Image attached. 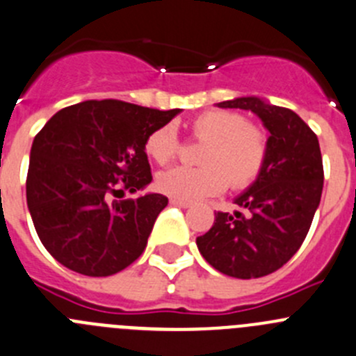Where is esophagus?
<instances>
[{"label": "esophagus", "instance_id": "1", "mask_svg": "<svg viewBox=\"0 0 356 356\" xmlns=\"http://www.w3.org/2000/svg\"><path fill=\"white\" fill-rule=\"evenodd\" d=\"M170 205H175V207H182V209H188V207H191V204H189V202L175 200V198H170Z\"/></svg>", "mask_w": 356, "mask_h": 356}]
</instances>
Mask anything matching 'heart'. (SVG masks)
I'll return each mask as SVG.
<instances>
[{
  "mask_svg": "<svg viewBox=\"0 0 356 356\" xmlns=\"http://www.w3.org/2000/svg\"><path fill=\"white\" fill-rule=\"evenodd\" d=\"M195 138L205 142L200 152L202 167H175L156 177L159 193L182 202L214 197L232 188L253 184L267 163V137L241 114L207 111L191 121ZM145 152L158 165H167L177 156L179 137L174 124L154 129L145 140Z\"/></svg>",
  "mask_w": 356,
  "mask_h": 356,
  "instance_id": "1",
  "label": "heart"
}]
</instances>
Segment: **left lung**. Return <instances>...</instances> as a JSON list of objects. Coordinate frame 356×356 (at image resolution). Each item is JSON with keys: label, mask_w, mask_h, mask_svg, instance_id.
Listing matches in <instances>:
<instances>
[{"label": "left lung", "mask_w": 356, "mask_h": 356, "mask_svg": "<svg viewBox=\"0 0 356 356\" xmlns=\"http://www.w3.org/2000/svg\"><path fill=\"white\" fill-rule=\"evenodd\" d=\"M260 118L268 129V154L260 177L242 191L241 212H218L211 230L197 238L202 257L223 274L261 277L283 267L304 242L323 191V161L314 131L293 111L258 96L218 103Z\"/></svg>", "instance_id": "obj_1"}]
</instances>
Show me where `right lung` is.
Instances as JSON below:
<instances>
[{
  "label": "right lung",
  "instance_id": "obj_1",
  "mask_svg": "<svg viewBox=\"0 0 356 356\" xmlns=\"http://www.w3.org/2000/svg\"><path fill=\"white\" fill-rule=\"evenodd\" d=\"M181 108L156 111L118 99L61 108L40 129L29 152L26 198L40 241L66 268L91 277L121 272L144 253L168 198L151 184L145 140Z\"/></svg>",
  "mask_w": 356,
  "mask_h": 356
}]
</instances>
